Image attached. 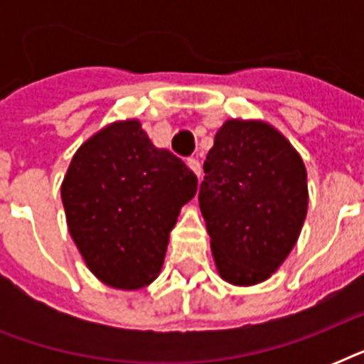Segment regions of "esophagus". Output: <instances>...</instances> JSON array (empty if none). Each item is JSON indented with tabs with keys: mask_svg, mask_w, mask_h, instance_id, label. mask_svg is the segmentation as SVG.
I'll return each mask as SVG.
<instances>
[{
	"mask_svg": "<svg viewBox=\"0 0 364 364\" xmlns=\"http://www.w3.org/2000/svg\"><path fill=\"white\" fill-rule=\"evenodd\" d=\"M187 164L191 166V170H193L194 173L200 177V173H202V166H200V160L198 159H188Z\"/></svg>",
	"mask_w": 364,
	"mask_h": 364,
	"instance_id": "34e87169",
	"label": "esophagus"
}]
</instances>
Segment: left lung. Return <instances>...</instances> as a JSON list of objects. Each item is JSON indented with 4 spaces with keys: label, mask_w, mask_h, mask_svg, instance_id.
I'll return each mask as SVG.
<instances>
[{
    "label": "left lung",
    "mask_w": 364,
    "mask_h": 364,
    "mask_svg": "<svg viewBox=\"0 0 364 364\" xmlns=\"http://www.w3.org/2000/svg\"><path fill=\"white\" fill-rule=\"evenodd\" d=\"M200 210L223 279L255 285L287 259L308 210L306 168L264 122L227 121L204 162Z\"/></svg>",
    "instance_id": "left-lung-1"
}]
</instances>
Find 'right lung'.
<instances>
[{"instance_id":"1","label":"right lung","mask_w":364,"mask_h":364,"mask_svg":"<svg viewBox=\"0 0 364 364\" xmlns=\"http://www.w3.org/2000/svg\"><path fill=\"white\" fill-rule=\"evenodd\" d=\"M196 187L193 170L154 147L137 121L115 122L82 143L62 183V202L94 276L117 289L153 282Z\"/></svg>"}]
</instances>
